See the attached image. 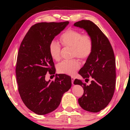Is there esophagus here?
<instances>
[{"instance_id": "esophagus-1", "label": "esophagus", "mask_w": 130, "mask_h": 130, "mask_svg": "<svg viewBox=\"0 0 130 130\" xmlns=\"http://www.w3.org/2000/svg\"><path fill=\"white\" fill-rule=\"evenodd\" d=\"M72 84L73 85H74V84H73V83H74V78L73 77H72Z\"/></svg>"}]
</instances>
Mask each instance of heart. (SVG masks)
Instances as JSON below:
<instances>
[{
	"label": "heart",
	"instance_id": "heart-1",
	"mask_svg": "<svg viewBox=\"0 0 130 130\" xmlns=\"http://www.w3.org/2000/svg\"><path fill=\"white\" fill-rule=\"evenodd\" d=\"M62 45L67 48L72 49V56L77 57L81 60L88 58L93 50V43L92 37L89 34H82L80 31L68 29L61 37ZM49 53L54 61L61 59V47L60 44L52 41L49 45ZM80 63L77 60L64 61L59 63L57 67L58 73L73 76L80 69Z\"/></svg>",
	"mask_w": 130,
	"mask_h": 130
}]
</instances>
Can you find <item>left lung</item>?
<instances>
[{
	"label": "left lung",
	"mask_w": 130,
	"mask_h": 130,
	"mask_svg": "<svg viewBox=\"0 0 130 130\" xmlns=\"http://www.w3.org/2000/svg\"><path fill=\"white\" fill-rule=\"evenodd\" d=\"M74 26L86 31L93 43L91 55L78 72L85 81L91 78V84L87 85L78 79L74 81V84L80 85L84 89L78 102L85 111L98 112L107 106L115 91L116 63L113 50L107 37L92 21L82 20Z\"/></svg>",
	"instance_id": "left-lung-1"
}]
</instances>
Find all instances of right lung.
<instances>
[{
	"mask_svg": "<svg viewBox=\"0 0 130 130\" xmlns=\"http://www.w3.org/2000/svg\"><path fill=\"white\" fill-rule=\"evenodd\" d=\"M69 23L35 24L19 47L15 69L18 91L26 106L38 115L54 111L60 105L63 93L72 86L71 78L66 74H57L54 81L45 80L47 72L50 74L56 73L49 53L50 43Z\"/></svg>",
	"mask_w": 130,
	"mask_h": 130,
	"instance_id": "obj_1",
	"label": "right lung"
}]
</instances>
